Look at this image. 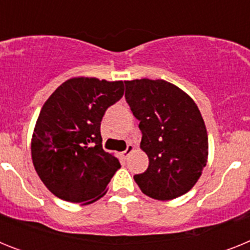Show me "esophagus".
Listing matches in <instances>:
<instances>
[{
    "instance_id": "esophagus-1",
    "label": "esophagus",
    "mask_w": 250,
    "mask_h": 250,
    "mask_svg": "<svg viewBox=\"0 0 250 250\" xmlns=\"http://www.w3.org/2000/svg\"><path fill=\"white\" fill-rule=\"evenodd\" d=\"M134 149H135V147H134V145H132V144H129V145H127L126 149H125V151L123 152L124 158H127V156H129L130 154H131V152L134 151Z\"/></svg>"
}]
</instances>
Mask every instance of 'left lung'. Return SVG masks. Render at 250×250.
Here are the masks:
<instances>
[{"label":"left lung","instance_id":"obj_1","mask_svg":"<svg viewBox=\"0 0 250 250\" xmlns=\"http://www.w3.org/2000/svg\"><path fill=\"white\" fill-rule=\"evenodd\" d=\"M125 99L140 121L149 167L134 180L145 195L171 200L188 193L208 160V134L193 99L164 80L125 81Z\"/></svg>","mask_w":250,"mask_h":250}]
</instances>
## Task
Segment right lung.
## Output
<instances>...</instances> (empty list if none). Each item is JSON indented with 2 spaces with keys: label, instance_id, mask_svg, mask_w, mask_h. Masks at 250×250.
Instances as JSON below:
<instances>
[{
  "label": "right lung",
  "instance_id": "add662e5",
  "mask_svg": "<svg viewBox=\"0 0 250 250\" xmlns=\"http://www.w3.org/2000/svg\"><path fill=\"white\" fill-rule=\"evenodd\" d=\"M123 95V81L74 77L43 104L31 154L40 179L57 198L90 204L106 194L121 165L103 149L100 125L107 107Z\"/></svg>",
  "mask_w": 250,
  "mask_h": 250
}]
</instances>
